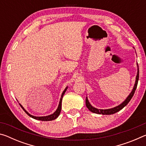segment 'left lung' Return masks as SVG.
<instances>
[{"label":"left lung","mask_w":146,"mask_h":146,"mask_svg":"<svg viewBox=\"0 0 146 146\" xmlns=\"http://www.w3.org/2000/svg\"><path fill=\"white\" fill-rule=\"evenodd\" d=\"M138 78H139V69H138V73H137V78H136V82H135V84L134 86V88H133V90L131 91V93H130V95L128 96V97L126 98L124 102H122L120 105L117 106V107L113 108L111 109H108V110H98V109L95 108L91 106L89 101L88 100L87 97H86V105L87 106V108H88V110L91 111V112H93L94 113H97V114H102V115H111V114H114V113H117L118 111H119L120 110H122L123 108L126 106L128 103H129V101L131 99L133 96L134 95V93L135 92L136 89H137V84H138Z\"/></svg>","instance_id":"8db88e82"}]
</instances>
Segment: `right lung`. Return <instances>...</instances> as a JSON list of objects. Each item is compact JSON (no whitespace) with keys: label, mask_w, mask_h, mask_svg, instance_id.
<instances>
[{"label":"right lung","mask_w":146,"mask_h":146,"mask_svg":"<svg viewBox=\"0 0 146 146\" xmlns=\"http://www.w3.org/2000/svg\"><path fill=\"white\" fill-rule=\"evenodd\" d=\"M67 88L68 87L66 88L65 90H64V91H63L62 94V96H61V98H60V102H59V105H58V107L57 108V110H56V111L53 113V114H51L50 115H48V116H46V117H35V116H33L29 114V113H28V112L24 110V108L22 106L21 104H20V106H21V107L23 109V110L24 111L26 112V113L28 115H29V117H31V118H34V119H36V120H42V121H50V120H55L56 119V118H57L59 115H60V111H61V108H62V98H63V96L64 95V93H65L66 91L67 90Z\"/></svg>","instance_id":"1"}]
</instances>
